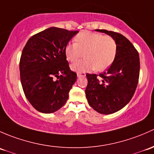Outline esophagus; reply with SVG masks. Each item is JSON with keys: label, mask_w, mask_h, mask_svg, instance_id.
I'll return each instance as SVG.
<instances>
[{"label": "esophagus", "mask_w": 154, "mask_h": 154, "mask_svg": "<svg viewBox=\"0 0 154 154\" xmlns=\"http://www.w3.org/2000/svg\"><path fill=\"white\" fill-rule=\"evenodd\" d=\"M86 75L85 72H78L77 73V76L78 78H82V77H85Z\"/></svg>", "instance_id": "1"}]
</instances>
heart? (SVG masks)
Returning a JSON list of instances; mask_svg holds the SVG:
<instances>
[{
    "label": "heart",
    "mask_w": 154,
    "mask_h": 154,
    "mask_svg": "<svg viewBox=\"0 0 154 154\" xmlns=\"http://www.w3.org/2000/svg\"><path fill=\"white\" fill-rule=\"evenodd\" d=\"M74 42L65 46L66 60L75 62L82 55L85 58L71 65L74 72H84L93 69L98 72L104 71L113 63L116 56L117 44L111 36L83 31L75 36Z\"/></svg>",
    "instance_id": "b5f03b06"
}]
</instances>
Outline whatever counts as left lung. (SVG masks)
<instances>
[{
  "instance_id": "left-lung-1",
  "label": "left lung",
  "mask_w": 154,
  "mask_h": 154,
  "mask_svg": "<svg viewBox=\"0 0 154 154\" xmlns=\"http://www.w3.org/2000/svg\"><path fill=\"white\" fill-rule=\"evenodd\" d=\"M115 39L117 54L106 72L87 74L86 97L91 107L101 114H111L122 109L132 99L139 77V56L137 50L124 35L106 29H96Z\"/></svg>"
}]
</instances>
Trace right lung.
<instances>
[{
  "instance_id": "right-lung-1",
  "label": "right lung",
  "mask_w": 154,
  "mask_h": 154,
  "mask_svg": "<svg viewBox=\"0 0 154 154\" xmlns=\"http://www.w3.org/2000/svg\"><path fill=\"white\" fill-rule=\"evenodd\" d=\"M79 31L50 27L34 35L20 59V82L27 100L38 111L52 113L65 104L77 79L64 48Z\"/></svg>"
}]
</instances>
